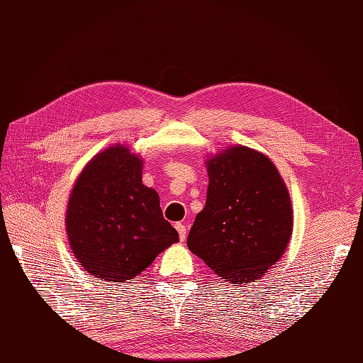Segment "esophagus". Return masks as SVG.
Instances as JSON below:
<instances>
[{
  "label": "esophagus",
  "instance_id": "34e87169",
  "mask_svg": "<svg viewBox=\"0 0 363 363\" xmlns=\"http://www.w3.org/2000/svg\"><path fill=\"white\" fill-rule=\"evenodd\" d=\"M174 228H176L177 233H179L181 242L186 240V238H187V226H186V225H182V223H176Z\"/></svg>",
  "mask_w": 363,
  "mask_h": 363
}]
</instances>
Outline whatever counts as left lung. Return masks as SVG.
Instances as JSON below:
<instances>
[{
	"label": "left lung",
	"instance_id": "obj_1",
	"mask_svg": "<svg viewBox=\"0 0 363 363\" xmlns=\"http://www.w3.org/2000/svg\"><path fill=\"white\" fill-rule=\"evenodd\" d=\"M207 172L206 206L190 229L189 250L221 279L257 281L289 245V190L273 162L246 146L209 159Z\"/></svg>",
	"mask_w": 363,
	"mask_h": 363
}]
</instances>
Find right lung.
Listing matches in <instances>:
<instances>
[{
	"label": "right lung",
	"mask_w": 363,
	"mask_h": 363,
	"mask_svg": "<svg viewBox=\"0 0 363 363\" xmlns=\"http://www.w3.org/2000/svg\"><path fill=\"white\" fill-rule=\"evenodd\" d=\"M73 254L87 273L126 282L179 240L164 218L159 195L142 184V160L115 145L91 159L76 181L67 209Z\"/></svg>",
	"instance_id": "add662e5"
}]
</instances>
